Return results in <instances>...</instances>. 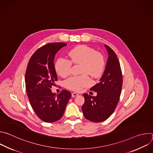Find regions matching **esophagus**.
Returning <instances> with one entry per match:
<instances>
[{"label": "esophagus", "instance_id": "34e87169", "mask_svg": "<svg viewBox=\"0 0 153 153\" xmlns=\"http://www.w3.org/2000/svg\"><path fill=\"white\" fill-rule=\"evenodd\" d=\"M78 95H79V94H78L77 93H71V96H72L73 97H76V96H77Z\"/></svg>", "mask_w": 153, "mask_h": 153}]
</instances>
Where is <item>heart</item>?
Here are the masks:
<instances>
[{
	"label": "heart",
	"instance_id": "b5f03b06",
	"mask_svg": "<svg viewBox=\"0 0 153 153\" xmlns=\"http://www.w3.org/2000/svg\"><path fill=\"white\" fill-rule=\"evenodd\" d=\"M70 60L59 58L55 62L54 68L61 77H65L70 73L71 63L82 64L80 76H71L65 81L67 88L79 91L83 88L92 83L91 79L87 74L93 77H98L102 74L104 68L103 56L96 51L84 45L76 46L68 52Z\"/></svg>",
	"mask_w": 153,
	"mask_h": 153
}]
</instances>
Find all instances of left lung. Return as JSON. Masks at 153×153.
Listing matches in <instances>:
<instances>
[{
	"label": "left lung",
	"mask_w": 153,
	"mask_h": 153,
	"mask_svg": "<svg viewBox=\"0 0 153 153\" xmlns=\"http://www.w3.org/2000/svg\"><path fill=\"white\" fill-rule=\"evenodd\" d=\"M108 57L99 82L90 88L97 92L96 96L83 94L85 102L82 106L84 117L93 122H101L113 113L119 102L122 87V74L117 55L105 45Z\"/></svg>",
	"instance_id": "obj_1"
}]
</instances>
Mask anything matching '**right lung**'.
Segmentation results:
<instances>
[{"label":"right lung","mask_w":153,"mask_h":153,"mask_svg":"<svg viewBox=\"0 0 153 153\" xmlns=\"http://www.w3.org/2000/svg\"><path fill=\"white\" fill-rule=\"evenodd\" d=\"M67 43H50L33 54L27 65L25 85L30 104L37 116L43 122L51 123L62 118L71 97L67 90L53 93L52 86L57 80L54 60L57 52Z\"/></svg>","instance_id":"right-lung-1"}]
</instances>
